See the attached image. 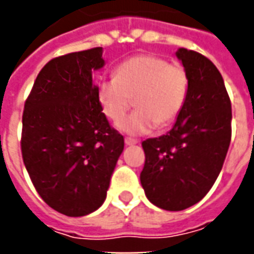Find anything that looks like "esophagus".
Masks as SVG:
<instances>
[{
    "instance_id": "34e87169",
    "label": "esophagus",
    "mask_w": 254,
    "mask_h": 254,
    "mask_svg": "<svg viewBox=\"0 0 254 254\" xmlns=\"http://www.w3.org/2000/svg\"><path fill=\"white\" fill-rule=\"evenodd\" d=\"M125 144L127 145H134V144H138V140L132 137H125Z\"/></svg>"
}]
</instances>
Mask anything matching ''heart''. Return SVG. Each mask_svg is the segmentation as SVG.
<instances>
[{
	"mask_svg": "<svg viewBox=\"0 0 254 254\" xmlns=\"http://www.w3.org/2000/svg\"><path fill=\"white\" fill-rule=\"evenodd\" d=\"M188 91L185 67L151 54L127 58L117 66L116 77L102 78L96 85L98 103L111 121H119L135 98L138 109L117 125L127 134L173 124L187 103Z\"/></svg>",
	"mask_w": 254,
	"mask_h": 254,
	"instance_id": "heart-1",
	"label": "heart"
}]
</instances>
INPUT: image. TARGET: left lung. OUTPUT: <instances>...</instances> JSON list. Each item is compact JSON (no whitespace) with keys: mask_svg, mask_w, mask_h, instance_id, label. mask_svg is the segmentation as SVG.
<instances>
[{"mask_svg":"<svg viewBox=\"0 0 254 254\" xmlns=\"http://www.w3.org/2000/svg\"><path fill=\"white\" fill-rule=\"evenodd\" d=\"M176 56L189 77L187 103L170 132L143 141L140 174L147 198L166 211H182L207 194L231 140V103L218 67L187 49Z\"/></svg>","mask_w":254,"mask_h":254,"instance_id":"left-lung-1","label":"left lung"}]
</instances>
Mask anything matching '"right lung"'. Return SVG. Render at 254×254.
Here are the masks:
<instances>
[{"label":"right lung","instance_id":"add662e5","mask_svg":"<svg viewBox=\"0 0 254 254\" xmlns=\"http://www.w3.org/2000/svg\"><path fill=\"white\" fill-rule=\"evenodd\" d=\"M103 49L70 53L42 67L23 113L21 154L39 196L66 216L105 202L124 137L102 113L92 72Z\"/></svg>","mask_w":254,"mask_h":254}]
</instances>
